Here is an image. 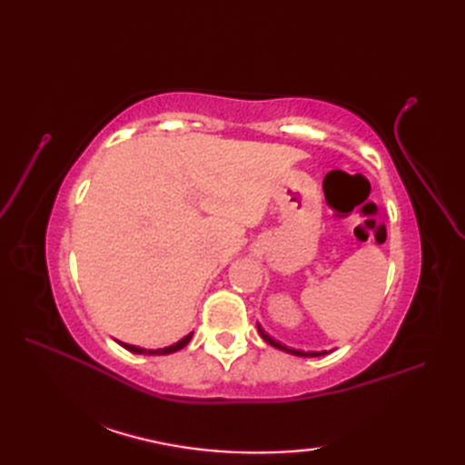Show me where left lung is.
<instances>
[{
    "label": "left lung",
    "mask_w": 465,
    "mask_h": 465,
    "mask_svg": "<svg viewBox=\"0 0 465 465\" xmlns=\"http://www.w3.org/2000/svg\"><path fill=\"white\" fill-rule=\"evenodd\" d=\"M258 330H260V335L262 338L268 341L270 345H273V348H278V350H282V351H288V353H292V355H300V358H318V355H323V353H328V351H302V350H293V348H288V345H282L280 341H275L273 338H270L268 333H265L260 325H258Z\"/></svg>",
    "instance_id": "left-lung-1"
}]
</instances>
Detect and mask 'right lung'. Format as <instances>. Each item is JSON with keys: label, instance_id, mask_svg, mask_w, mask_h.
Wrapping results in <instances>:
<instances>
[{"label": "right lung", "instance_id": "1", "mask_svg": "<svg viewBox=\"0 0 465 465\" xmlns=\"http://www.w3.org/2000/svg\"><path fill=\"white\" fill-rule=\"evenodd\" d=\"M192 335H193V333L185 335L183 340H180V341L173 343V345H167V348H162V350H145V348H137V345H130V343H122V345H124V348H125L127 351H134V353H143V355H165V353H173V351H177V350L185 348V345L190 343Z\"/></svg>", "mask_w": 465, "mask_h": 465}]
</instances>
